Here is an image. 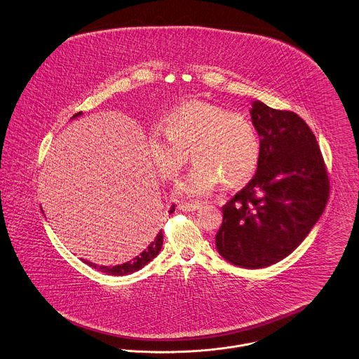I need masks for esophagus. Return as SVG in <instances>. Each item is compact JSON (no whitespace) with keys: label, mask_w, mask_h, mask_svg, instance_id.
<instances>
[{"label":"esophagus","mask_w":359,"mask_h":359,"mask_svg":"<svg viewBox=\"0 0 359 359\" xmlns=\"http://www.w3.org/2000/svg\"><path fill=\"white\" fill-rule=\"evenodd\" d=\"M177 208L183 211H195L201 208V203H180Z\"/></svg>","instance_id":"1"}]
</instances>
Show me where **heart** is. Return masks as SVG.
<instances>
[{"instance_id":"1","label":"heart","mask_w":359,"mask_h":359,"mask_svg":"<svg viewBox=\"0 0 359 359\" xmlns=\"http://www.w3.org/2000/svg\"><path fill=\"white\" fill-rule=\"evenodd\" d=\"M165 125L154 127L148 141L151 161L161 177L175 180L189 163L190 151L196 161L177 184V196H205L219 182L234 187L252 177L260 142L245 114L192 100L170 109Z\"/></svg>"}]
</instances>
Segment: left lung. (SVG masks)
<instances>
[{
  "mask_svg": "<svg viewBox=\"0 0 359 359\" xmlns=\"http://www.w3.org/2000/svg\"><path fill=\"white\" fill-rule=\"evenodd\" d=\"M251 118L260 137L257 169L222 206L215 245L234 266L263 269L311 232L328 202L330 180L315 134L295 112L253 102Z\"/></svg>",
  "mask_w": 359,
  "mask_h": 359,
  "instance_id": "left-lung-1",
  "label": "left lung"
}]
</instances>
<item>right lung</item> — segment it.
Wrapping results in <instances>:
<instances>
[{
	"instance_id": "1",
	"label": "right lung",
	"mask_w": 359,
	"mask_h": 359,
	"mask_svg": "<svg viewBox=\"0 0 359 359\" xmlns=\"http://www.w3.org/2000/svg\"><path fill=\"white\" fill-rule=\"evenodd\" d=\"M83 112H79L76 115H73V118L76 116H80ZM175 211V205L170 208L169 212H173ZM163 232L158 233L157 237L150 243L147 250H144L140 255H137L131 262H127L123 263L121 266H114V267H106V266H96L93 263H89V262H85L88 266H90L92 269L95 270H99L102 273H106L108 275H128L141 270L144 266H147L149 262H151L158 252L161 251V247H163Z\"/></svg>"
}]
</instances>
